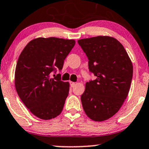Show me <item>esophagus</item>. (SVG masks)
<instances>
[{"instance_id": "esophagus-1", "label": "esophagus", "mask_w": 149, "mask_h": 149, "mask_svg": "<svg viewBox=\"0 0 149 149\" xmlns=\"http://www.w3.org/2000/svg\"><path fill=\"white\" fill-rule=\"evenodd\" d=\"M69 83H70V85H71V87H73L75 86V85H76V82H72V81H70Z\"/></svg>"}]
</instances>
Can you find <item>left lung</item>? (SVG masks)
<instances>
[{
	"label": "left lung",
	"instance_id": "8db88e82",
	"mask_svg": "<svg viewBox=\"0 0 149 149\" xmlns=\"http://www.w3.org/2000/svg\"><path fill=\"white\" fill-rule=\"evenodd\" d=\"M89 60V69L96 77L87 82L81 96L83 110L89 119L103 121L114 116L128 96L133 67L122 44L110 36L78 41Z\"/></svg>",
	"mask_w": 149,
	"mask_h": 149
}]
</instances>
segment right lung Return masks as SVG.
I'll return each instance as SVG.
<instances>
[{
	"instance_id": "1",
	"label": "right lung",
	"mask_w": 149,
	"mask_h": 149,
	"mask_svg": "<svg viewBox=\"0 0 149 149\" xmlns=\"http://www.w3.org/2000/svg\"><path fill=\"white\" fill-rule=\"evenodd\" d=\"M74 39L38 37L23 48L18 59L14 85L19 98L32 114L43 120L62 112L69 92V82L51 73L61 70L64 61L74 46Z\"/></svg>"
}]
</instances>
